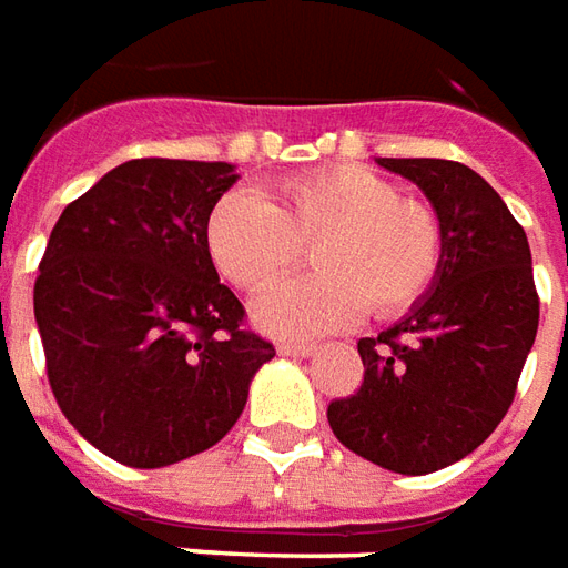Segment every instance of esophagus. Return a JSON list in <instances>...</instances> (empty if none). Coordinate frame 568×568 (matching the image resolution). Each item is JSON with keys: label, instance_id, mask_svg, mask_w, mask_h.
Masks as SVG:
<instances>
[{"label": "esophagus", "instance_id": "obj_1", "mask_svg": "<svg viewBox=\"0 0 568 568\" xmlns=\"http://www.w3.org/2000/svg\"><path fill=\"white\" fill-rule=\"evenodd\" d=\"M277 355L308 357V355H315V345H308V342H277Z\"/></svg>", "mask_w": 568, "mask_h": 568}]
</instances>
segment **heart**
Returning a JSON list of instances; mask_svg holds the SVG:
<instances>
[{
    "label": "heart",
    "instance_id": "heart-1",
    "mask_svg": "<svg viewBox=\"0 0 568 568\" xmlns=\"http://www.w3.org/2000/svg\"><path fill=\"white\" fill-rule=\"evenodd\" d=\"M216 272L241 291H263L308 244L317 275L265 291L256 327L281 339H315L369 315L394 317L432 291L444 229L432 207L400 199L385 176L342 164L291 176L268 195L232 189L204 223Z\"/></svg>",
    "mask_w": 568,
    "mask_h": 568
}]
</instances>
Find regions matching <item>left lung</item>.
I'll use <instances>...</instances> for the list:
<instances>
[{
  "label": "left lung",
  "mask_w": 568,
  "mask_h": 568,
  "mask_svg": "<svg viewBox=\"0 0 568 568\" xmlns=\"http://www.w3.org/2000/svg\"><path fill=\"white\" fill-rule=\"evenodd\" d=\"M425 192L444 229L432 291L376 339L364 382L327 406L342 446L394 474H432L474 453L505 419L538 329L526 232L468 164L376 159Z\"/></svg>",
  "instance_id": "8db88e82"
}]
</instances>
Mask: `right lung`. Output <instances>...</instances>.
Listing matches in <instances>:
<instances>
[{"label": "right lung", "mask_w": 568, "mask_h": 568, "mask_svg": "<svg viewBox=\"0 0 568 568\" xmlns=\"http://www.w3.org/2000/svg\"><path fill=\"white\" fill-rule=\"evenodd\" d=\"M235 164L134 159L67 204L39 263L33 308L48 382L75 432L131 468L220 444L275 357L241 329L220 284L207 213Z\"/></svg>", "instance_id": "1"}]
</instances>
